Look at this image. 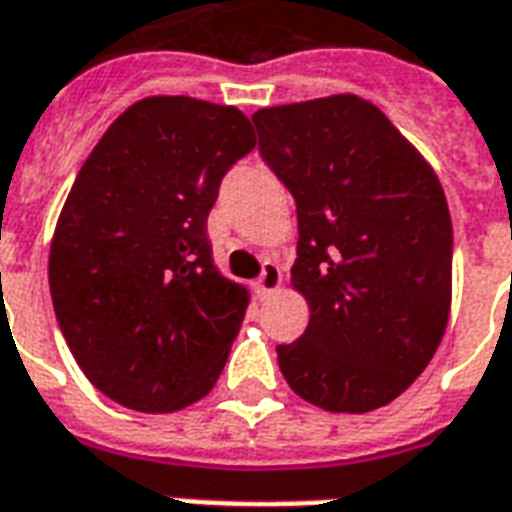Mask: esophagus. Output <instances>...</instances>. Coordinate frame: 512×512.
<instances>
[{"label":"esophagus","mask_w":512,"mask_h":512,"mask_svg":"<svg viewBox=\"0 0 512 512\" xmlns=\"http://www.w3.org/2000/svg\"><path fill=\"white\" fill-rule=\"evenodd\" d=\"M282 285V271H279L277 263H263V274L257 279V293L260 296H268V293H274Z\"/></svg>","instance_id":"obj_1"}]
</instances>
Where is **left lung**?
Segmentation results:
<instances>
[{
	"label": "left lung",
	"mask_w": 512,
	"mask_h": 512,
	"mask_svg": "<svg viewBox=\"0 0 512 512\" xmlns=\"http://www.w3.org/2000/svg\"><path fill=\"white\" fill-rule=\"evenodd\" d=\"M260 153L296 200L290 285L307 332L279 345L290 389L334 414L392 403L436 354L452 304V222L439 175L354 93L257 109Z\"/></svg>",
	"instance_id": "8db88e82"
}]
</instances>
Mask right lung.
Wrapping results in <instances>:
<instances>
[{"label": "right lung", "instance_id": "right-lung-1", "mask_svg": "<svg viewBox=\"0 0 512 512\" xmlns=\"http://www.w3.org/2000/svg\"><path fill=\"white\" fill-rule=\"evenodd\" d=\"M255 145L235 106L147 95L73 180L51 238V301L82 373L120 406L172 414L222 376L249 290L213 266L205 222L224 172Z\"/></svg>", "mask_w": 512, "mask_h": 512}]
</instances>
